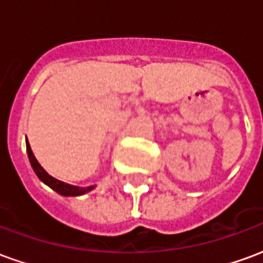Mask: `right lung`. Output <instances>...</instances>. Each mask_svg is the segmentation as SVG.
I'll return each instance as SVG.
<instances>
[{"mask_svg": "<svg viewBox=\"0 0 263 263\" xmlns=\"http://www.w3.org/2000/svg\"><path fill=\"white\" fill-rule=\"evenodd\" d=\"M26 152H28V156H29V162H31L32 167H33V172L36 173V176L42 180L45 184H48L49 187L53 189L54 192H58L62 196H81V194L88 193L90 190L94 189V186H88V187H79V186H71V184H67L65 182H60L58 179H54L50 175H48V172L43 169L42 166L39 165V162L35 158V155L32 152L31 145L26 141Z\"/></svg>", "mask_w": 263, "mask_h": 263, "instance_id": "add662e5", "label": "right lung"}]
</instances>
